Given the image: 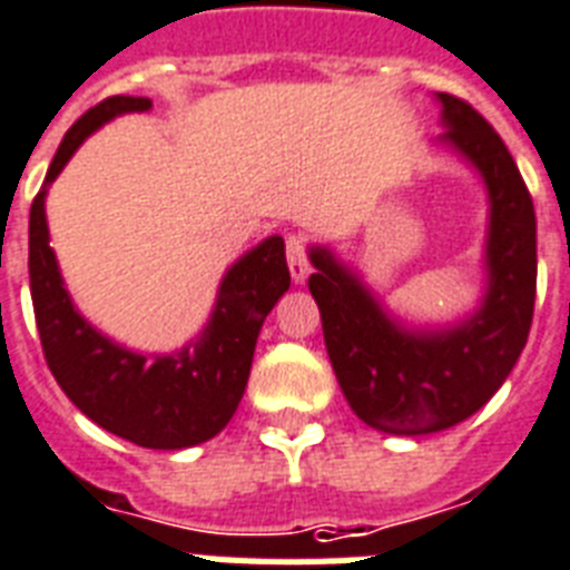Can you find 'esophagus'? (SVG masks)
Masks as SVG:
<instances>
[{"mask_svg":"<svg viewBox=\"0 0 570 570\" xmlns=\"http://www.w3.org/2000/svg\"><path fill=\"white\" fill-rule=\"evenodd\" d=\"M285 253H288V267H291V279L306 282L308 276V240L306 235H288L285 238Z\"/></svg>","mask_w":570,"mask_h":570,"instance_id":"34e87169","label":"esophagus"}]
</instances>
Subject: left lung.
I'll return each mask as SVG.
<instances>
[{"label":"left lung","mask_w":570,"mask_h":570,"mask_svg":"<svg viewBox=\"0 0 570 570\" xmlns=\"http://www.w3.org/2000/svg\"><path fill=\"white\" fill-rule=\"evenodd\" d=\"M444 144L489 190V291L476 314L439 332L403 330L330 249L314 247L308 291L350 409L389 435L456 426L494 397L530 335L535 306V208L515 158L465 99L439 94Z\"/></svg>","instance_id":"8db88e82"}]
</instances>
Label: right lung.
Listing matches in <instances>:
<instances>
[{"label":"right lung","mask_w":570,"mask_h":570,"mask_svg":"<svg viewBox=\"0 0 570 570\" xmlns=\"http://www.w3.org/2000/svg\"><path fill=\"white\" fill-rule=\"evenodd\" d=\"M147 108H153L147 97H108L63 135L29 214L31 303L49 371L90 421L138 448L181 450L214 439L232 421L247 389L262 323L288 291L291 273L279 235L249 249L223 276L206 332L176 356L131 353L72 308L49 247L47 188L90 131L117 114Z\"/></svg>","instance_id":"right-lung-1"}]
</instances>
